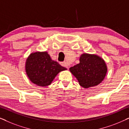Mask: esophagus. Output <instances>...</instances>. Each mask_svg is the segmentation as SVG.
I'll use <instances>...</instances> for the list:
<instances>
[{
  "mask_svg": "<svg viewBox=\"0 0 129 129\" xmlns=\"http://www.w3.org/2000/svg\"><path fill=\"white\" fill-rule=\"evenodd\" d=\"M60 64L62 66L64 67V68H66L67 69L69 68L68 64L66 62V61H62V62H60Z\"/></svg>",
  "mask_w": 129,
  "mask_h": 129,
  "instance_id": "34e87169",
  "label": "esophagus"
}]
</instances>
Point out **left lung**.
Masks as SVG:
<instances>
[{
    "mask_svg": "<svg viewBox=\"0 0 129 129\" xmlns=\"http://www.w3.org/2000/svg\"><path fill=\"white\" fill-rule=\"evenodd\" d=\"M80 63L70 68L81 86L89 88L100 83L107 73L105 61L97 55L84 53L81 55Z\"/></svg>",
    "mask_w": 129,
    "mask_h": 129,
    "instance_id": "left-lung-1",
    "label": "left lung"
}]
</instances>
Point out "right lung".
Wrapping results in <instances>:
<instances>
[{
  "label": "right lung",
  "mask_w": 129,
  "mask_h": 129,
  "mask_svg": "<svg viewBox=\"0 0 129 129\" xmlns=\"http://www.w3.org/2000/svg\"><path fill=\"white\" fill-rule=\"evenodd\" d=\"M66 70L52 60L47 52H35L27 58L26 72L31 82L40 86H47L60 72Z\"/></svg>",
  "instance_id": "1"
}]
</instances>
